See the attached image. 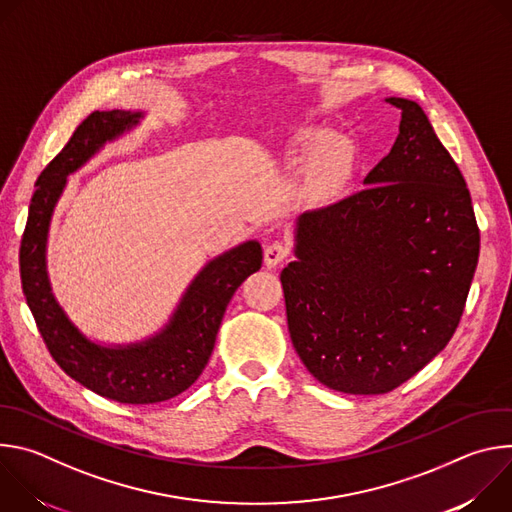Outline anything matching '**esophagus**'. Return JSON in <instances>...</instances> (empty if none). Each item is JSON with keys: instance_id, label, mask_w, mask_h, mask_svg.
I'll use <instances>...</instances> for the list:
<instances>
[{"instance_id": "1", "label": "esophagus", "mask_w": 512, "mask_h": 512, "mask_svg": "<svg viewBox=\"0 0 512 512\" xmlns=\"http://www.w3.org/2000/svg\"><path fill=\"white\" fill-rule=\"evenodd\" d=\"M287 255H289V247H287L285 243H279V241L269 243V245L265 247V265H267V267H275V265H279Z\"/></svg>"}]
</instances>
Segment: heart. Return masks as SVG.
Listing matches in <instances>:
<instances>
[{
    "instance_id": "obj_1",
    "label": "heart",
    "mask_w": 512,
    "mask_h": 512,
    "mask_svg": "<svg viewBox=\"0 0 512 512\" xmlns=\"http://www.w3.org/2000/svg\"><path fill=\"white\" fill-rule=\"evenodd\" d=\"M291 160L312 166L310 194L314 198L334 196L350 174V150L324 129H304L291 143Z\"/></svg>"
}]
</instances>
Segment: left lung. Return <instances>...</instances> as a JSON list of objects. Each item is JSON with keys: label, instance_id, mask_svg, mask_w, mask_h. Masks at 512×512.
Here are the masks:
<instances>
[{"label": "left lung", "instance_id": "8db88e82", "mask_svg": "<svg viewBox=\"0 0 512 512\" xmlns=\"http://www.w3.org/2000/svg\"><path fill=\"white\" fill-rule=\"evenodd\" d=\"M362 190L304 212L281 271L287 328L326 387L383 395L446 348L478 265L466 180L415 101Z\"/></svg>", "mask_w": 512, "mask_h": 512}]
</instances>
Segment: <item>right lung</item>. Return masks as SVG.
<instances>
[{
	"mask_svg": "<svg viewBox=\"0 0 512 512\" xmlns=\"http://www.w3.org/2000/svg\"><path fill=\"white\" fill-rule=\"evenodd\" d=\"M141 113L93 111L42 170L30 202L20 245V277L28 308L58 367L93 393L129 405L168 401L186 391L204 371L218 326L239 285L261 269L257 241L212 259L192 281L176 314L156 338L125 348H105L87 340L56 304L44 263L52 208L66 176L81 168L105 141L139 121Z\"/></svg>",
	"mask_w": 512,
	"mask_h": 512,
	"instance_id": "1",
	"label": "right lung"
}]
</instances>
